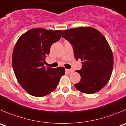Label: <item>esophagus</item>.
I'll return each mask as SVG.
<instances>
[{
  "mask_svg": "<svg viewBox=\"0 0 126 126\" xmlns=\"http://www.w3.org/2000/svg\"><path fill=\"white\" fill-rule=\"evenodd\" d=\"M74 71L73 70V69H66V72L68 73H72V72H73Z\"/></svg>",
  "mask_w": 126,
  "mask_h": 126,
  "instance_id": "obj_1",
  "label": "esophagus"
}]
</instances>
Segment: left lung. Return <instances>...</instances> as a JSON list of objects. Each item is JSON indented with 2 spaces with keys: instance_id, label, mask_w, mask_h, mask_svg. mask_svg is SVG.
Returning <instances> with one entry per match:
<instances>
[{
  "instance_id": "1",
  "label": "left lung",
  "mask_w": 126,
  "mask_h": 126,
  "mask_svg": "<svg viewBox=\"0 0 126 126\" xmlns=\"http://www.w3.org/2000/svg\"><path fill=\"white\" fill-rule=\"evenodd\" d=\"M62 37L73 46L76 60L80 59L82 68L76 71L81 76L74 84L82 92L92 94L108 83L113 67V55L107 39L100 31L91 27H79L64 30Z\"/></svg>"
}]
</instances>
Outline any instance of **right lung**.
Wrapping results in <instances>:
<instances>
[{
    "mask_svg": "<svg viewBox=\"0 0 126 126\" xmlns=\"http://www.w3.org/2000/svg\"><path fill=\"white\" fill-rule=\"evenodd\" d=\"M62 30L33 28L23 34L15 46L12 66L17 80L29 94L46 96L57 88L65 68L44 66L50 47L59 41Z\"/></svg>",
    "mask_w": 126,
    "mask_h": 126,
    "instance_id": "add662e5",
    "label": "right lung"
}]
</instances>
